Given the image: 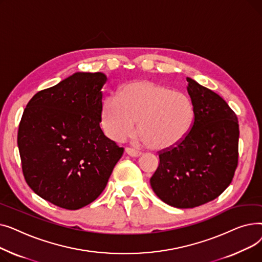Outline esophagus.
I'll use <instances>...</instances> for the list:
<instances>
[{"label":"esophagus","mask_w":262,"mask_h":262,"mask_svg":"<svg viewBox=\"0 0 262 262\" xmlns=\"http://www.w3.org/2000/svg\"><path fill=\"white\" fill-rule=\"evenodd\" d=\"M125 152L130 157H139L141 155V152H139V150H137V149H135L133 147H126L125 148Z\"/></svg>","instance_id":"1"}]
</instances>
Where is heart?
<instances>
[{
  "label": "heart",
  "instance_id": "1",
  "mask_svg": "<svg viewBox=\"0 0 262 262\" xmlns=\"http://www.w3.org/2000/svg\"><path fill=\"white\" fill-rule=\"evenodd\" d=\"M194 107L188 95L149 80H134L108 96L102 106V126L115 141L130 137L138 121L141 139L152 148L180 144L191 129Z\"/></svg>",
  "mask_w": 262,
  "mask_h": 262
}]
</instances>
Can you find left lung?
Listing matches in <instances>:
<instances>
[{
	"label": "left lung",
	"instance_id": "8db88e82",
	"mask_svg": "<svg viewBox=\"0 0 262 262\" xmlns=\"http://www.w3.org/2000/svg\"><path fill=\"white\" fill-rule=\"evenodd\" d=\"M194 121L186 138L159 153L149 183L155 194L176 208H194L229 186L238 164L236 114L215 92L187 77Z\"/></svg>",
	"mask_w": 262,
	"mask_h": 262
}]
</instances>
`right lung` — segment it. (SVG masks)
<instances>
[{"label": "right lung", "mask_w": 262, "mask_h": 262, "mask_svg": "<svg viewBox=\"0 0 262 262\" xmlns=\"http://www.w3.org/2000/svg\"><path fill=\"white\" fill-rule=\"evenodd\" d=\"M102 72H76L37 92L19 125L25 181L37 195L76 210L98 199L124 148L104 135Z\"/></svg>", "instance_id": "add662e5"}]
</instances>
